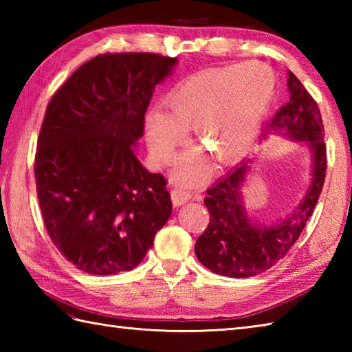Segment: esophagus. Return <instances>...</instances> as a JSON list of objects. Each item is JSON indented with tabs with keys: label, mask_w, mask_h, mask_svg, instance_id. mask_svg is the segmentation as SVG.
Instances as JSON below:
<instances>
[{
	"label": "esophagus",
	"mask_w": 352,
	"mask_h": 352,
	"mask_svg": "<svg viewBox=\"0 0 352 352\" xmlns=\"http://www.w3.org/2000/svg\"><path fill=\"white\" fill-rule=\"evenodd\" d=\"M170 197H172V203H174V206H177V207L186 204L192 198V195L188 190L178 189V188L170 190Z\"/></svg>",
	"instance_id": "esophagus-1"
}]
</instances>
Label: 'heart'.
Returning a JSON list of instances; mask_svg holds the SVG:
<instances>
[{
  "instance_id": "b5f03b06",
  "label": "heart",
  "mask_w": 352,
  "mask_h": 352,
  "mask_svg": "<svg viewBox=\"0 0 352 352\" xmlns=\"http://www.w3.org/2000/svg\"><path fill=\"white\" fill-rule=\"evenodd\" d=\"M275 77L267 65L246 62L201 71L183 80L166 95L163 110L146 115L149 153L166 166L193 129L197 144L213 159L228 164L241 159L258 136L271 107ZM204 175L198 154L184 155L175 172L177 182L195 184Z\"/></svg>"
}]
</instances>
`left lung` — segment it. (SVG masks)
<instances>
[{
    "label": "left lung",
    "instance_id": "8db88e82",
    "mask_svg": "<svg viewBox=\"0 0 352 352\" xmlns=\"http://www.w3.org/2000/svg\"><path fill=\"white\" fill-rule=\"evenodd\" d=\"M290 100L276 111L269 124V131L309 145L313 159V180L296 210L274 226H256L245 212L242 189L250 172V160L230 170L213 188L207 190L204 204L210 222L195 243L198 260L212 272L246 278L272 267L281 260L310 219L325 182L327 145L324 124L316 101L289 72Z\"/></svg>",
    "mask_w": 352,
    "mask_h": 352
}]
</instances>
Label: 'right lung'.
Listing matches in <instances>:
<instances>
[{"mask_svg":"<svg viewBox=\"0 0 352 352\" xmlns=\"http://www.w3.org/2000/svg\"><path fill=\"white\" fill-rule=\"evenodd\" d=\"M175 57L107 52L52 95L34 157L36 192L56 248L94 275L131 271L172 212L166 178L134 153L155 85Z\"/></svg>","mask_w":352,"mask_h":352,"instance_id":"1","label":"right lung"}]
</instances>
